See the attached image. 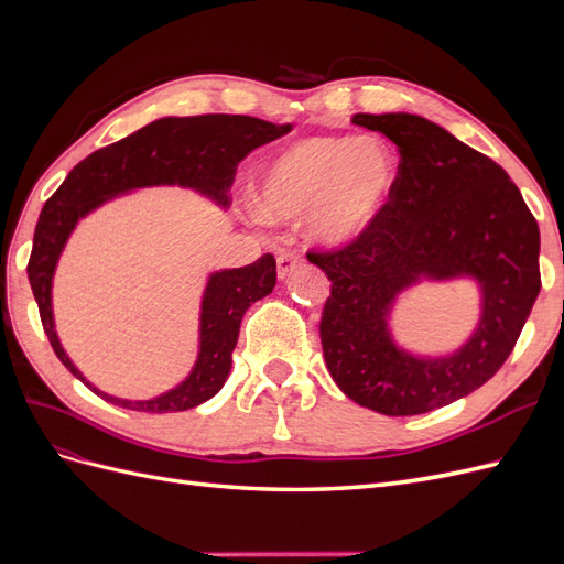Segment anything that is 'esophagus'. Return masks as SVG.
<instances>
[{
    "label": "esophagus",
    "mask_w": 564,
    "mask_h": 564,
    "mask_svg": "<svg viewBox=\"0 0 564 564\" xmlns=\"http://www.w3.org/2000/svg\"><path fill=\"white\" fill-rule=\"evenodd\" d=\"M301 265H303V256L299 251H282L278 256V275H280V280H286Z\"/></svg>",
    "instance_id": "obj_1"
}]
</instances>
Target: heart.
Wrapping results in <instances>:
<instances>
[{
	"mask_svg": "<svg viewBox=\"0 0 564 564\" xmlns=\"http://www.w3.org/2000/svg\"><path fill=\"white\" fill-rule=\"evenodd\" d=\"M398 162L371 135H311L265 169L259 209L270 220L311 212V230L324 245H350L365 235L388 204Z\"/></svg>",
	"mask_w": 564,
	"mask_h": 564,
	"instance_id": "obj_1",
	"label": "heart"
}]
</instances>
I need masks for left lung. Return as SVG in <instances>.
Wrapping results in <instances>:
<instances>
[{
	"mask_svg": "<svg viewBox=\"0 0 564 564\" xmlns=\"http://www.w3.org/2000/svg\"><path fill=\"white\" fill-rule=\"evenodd\" d=\"M398 145L400 166L381 216L355 242L308 251L332 294L319 338L324 362L350 400L386 416L445 406L487 383L513 352L541 292L539 226L518 185L482 152L425 117L352 115ZM470 274L484 317L466 347L416 358L391 344V301L421 276Z\"/></svg>",
	"mask_w": 564,
	"mask_h": 564,
	"instance_id": "1",
	"label": "left lung"
}]
</instances>
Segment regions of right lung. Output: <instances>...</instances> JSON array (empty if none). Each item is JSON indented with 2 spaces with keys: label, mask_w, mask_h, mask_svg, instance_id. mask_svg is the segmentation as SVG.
<instances>
[{
  "label": "right lung",
  "mask_w": 564,
  "mask_h": 564,
  "mask_svg": "<svg viewBox=\"0 0 564 564\" xmlns=\"http://www.w3.org/2000/svg\"><path fill=\"white\" fill-rule=\"evenodd\" d=\"M289 131H292V124L278 127L247 115L164 117L122 141L91 152L46 199L35 228V240H32L28 280L51 348L98 398L133 409V412L150 414L185 412V409L212 400L230 373L242 317L251 303L272 292L278 268L275 256L263 253L259 261L245 268L214 272L202 299L199 355L191 377L152 400L112 398L94 388L70 362L56 336L54 313H51V280H54L58 256L77 220L115 195L145 185L195 187L218 204H226L237 164L251 150L275 141Z\"/></svg>",
  "instance_id": "add662e5"
}]
</instances>
